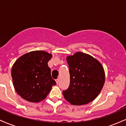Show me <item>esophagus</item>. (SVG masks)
Returning <instances> with one entry per match:
<instances>
[{
	"instance_id": "obj_1",
	"label": "esophagus",
	"mask_w": 126,
	"mask_h": 126,
	"mask_svg": "<svg viewBox=\"0 0 126 126\" xmlns=\"http://www.w3.org/2000/svg\"><path fill=\"white\" fill-rule=\"evenodd\" d=\"M59 79H56V83H57V84H58V83H59Z\"/></svg>"
}]
</instances>
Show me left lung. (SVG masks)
Here are the masks:
<instances>
[{
  "instance_id": "obj_1",
  "label": "left lung",
  "mask_w": 126,
  "mask_h": 126,
  "mask_svg": "<svg viewBox=\"0 0 126 126\" xmlns=\"http://www.w3.org/2000/svg\"><path fill=\"white\" fill-rule=\"evenodd\" d=\"M66 59L70 85L63 91V96L72 105L87 104L96 98L104 85L103 66L94 57L82 52L67 56Z\"/></svg>"
}]
</instances>
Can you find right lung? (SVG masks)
<instances>
[{
	"instance_id": "obj_1",
	"label": "right lung",
	"mask_w": 126,
	"mask_h": 126,
	"mask_svg": "<svg viewBox=\"0 0 126 126\" xmlns=\"http://www.w3.org/2000/svg\"><path fill=\"white\" fill-rule=\"evenodd\" d=\"M51 57L52 54L38 50L22 55L15 62L11 71L13 85L23 99L40 102L56 85L47 63Z\"/></svg>"
}]
</instances>
